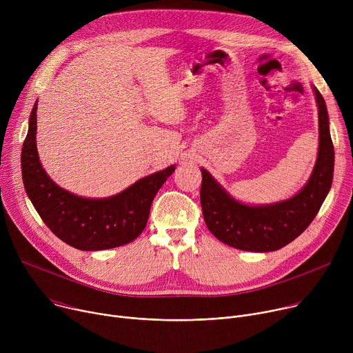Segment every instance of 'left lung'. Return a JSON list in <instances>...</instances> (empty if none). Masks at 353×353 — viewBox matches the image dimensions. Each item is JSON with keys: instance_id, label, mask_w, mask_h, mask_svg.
<instances>
[{"instance_id": "obj_1", "label": "left lung", "mask_w": 353, "mask_h": 353, "mask_svg": "<svg viewBox=\"0 0 353 353\" xmlns=\"http://www.w3.org/2000/svg\"><path fill=\"white\" fill-rule=\"evenodd\" d=\"M319 146L307 184L292 199L269 205H246L228 194L201 169L200 200L204 221L221 242L249 252L277 250L301 235L321 208L334 177V145L324 97L315 87Z\"/></svg>"}]
</instances>
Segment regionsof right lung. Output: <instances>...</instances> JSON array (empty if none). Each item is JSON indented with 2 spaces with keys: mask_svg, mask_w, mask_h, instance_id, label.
<instances>
[{
  "mask_svg": "<svg viewBox=\"0 0 353 353\" xmlns=\"http://www.w3.org/2000/svg\"><path fill=\"white\" fill-rule=\"evenodd\" d=\"M37 110L38 101L29 117L21 168L26 194L48 228L63 242L80 250H104L137 239L146 227L156 193L174 172V165L138 180L112 197L74 196L60 188L39 162Z\"/></svg>",
  "mask_w": 353,
  "mask_h": 353,
  "instance_id": "obj_1",
  "label": "right lung"
}]
</instances>
